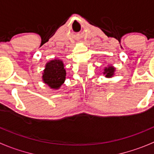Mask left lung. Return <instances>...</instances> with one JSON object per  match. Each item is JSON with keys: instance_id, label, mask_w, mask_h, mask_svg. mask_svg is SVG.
Segmentation results:
<instances>
[{"instance_id": "left-lung-1", "label": "left lung", "mask_w": 154, "mask_h": 154, "mask_svg": "<svg viewBox=\"0 0 154 154\" xmlns=\"http://www.w3.org/2000/svg\"><path fill=\"white\" fill-rule=\"evenodd\" d=\"M114 71H115V68H113L112 66H109V68H105L103 74H106V77H111L114 74Z\"/></svg>"}]
</instances>
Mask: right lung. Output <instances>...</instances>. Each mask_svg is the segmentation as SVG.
<instances>
[{"label":"right lung","instance_id":"add662e5","mask_svg":"<svg viewBox=\"0 0 154 154\" xmlns=\"http://www.w3.org/2000/svg\"><path fill=\"white\" fill-rule=\"evenodd\" d=\"M66 74L63 62L59 60H54L47 63L42 78L48 86L52 88H59L64 83Z\"/></svg>","mask_w":154,"mask_h":154}]
</instances>
